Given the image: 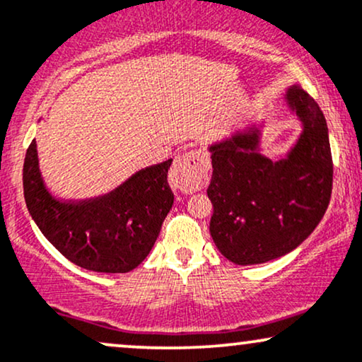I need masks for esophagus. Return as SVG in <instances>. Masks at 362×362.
<instances>
[{
    "label": "esophagus",
    "mask_w": 362,
    "mask_h": 362,
    "mask_svg": "<svg viewBox=\"0 0 362 362\" xmlns=\"http://www.w3.org/2000/svg\"><path fill=\"white\" fill-rule=\"evenodd\" d=\"M209 158L202 151H189L170 170V185L180 192H195L207 182Z\"/></svg>",
    "instance_id": "34e87169"
}]
</instances>
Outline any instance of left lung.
Masks as SVG:
<instances>
[{
	"instance_id": "left-lung-1",
	"label": "left lung",
	"mask_w": 362,
	"mask_h": 362,
	"mask_svg": "<svg viewBox=\"0 0 362 362\" xmlns=\"http://www.w3.org/2000/svg\"><path fill=\"white\" fill-rule=\"evenodd\" d=\"M286 104L303 132L286 158L259 153V129L209 148L212 178L207 195L214 206L211 236L221 255L236 264H259L293 251L324 217L332 194V153L324 112L302 87Z\"/></svg>"
}]
</instances>
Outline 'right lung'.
<instances>
[{
    "mask_svg": "<svg viewBox=\"0 0 362 362\" xmlns=\"http://www.w3.org/2000/svg\"><path fill=\"white\" fill-rule=\"evenodd\" d=\"M170 165L172 160L139 170L101 197L60 200L43 184L33 139L23 163L25 202L43 236L74 264L128 273L151 251L172 209Z\"/></svg>",
    "mask_w": 362,
    "mask_h": 362,
    "instance_id": "obj_1",
    "label": "right lung"
}]
</instances>
